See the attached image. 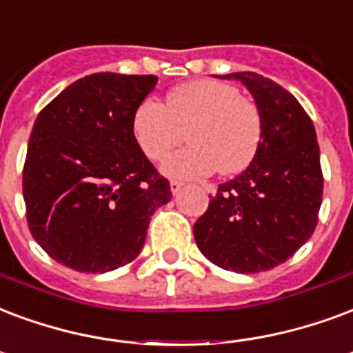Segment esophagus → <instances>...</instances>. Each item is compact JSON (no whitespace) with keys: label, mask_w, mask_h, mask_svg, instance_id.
<instances>
[{"label":"esophagus","mask_w":353,"mask_h":353,"mask_svg":"<svg viewBox=\"0 0 353 353\" xmlns=\"http://www.w3.org/2000/svg\"><path fill=\"white\" fill-rule=\"evenodd\" d=\"M170 190H172V194H174V196H177V194L183 190V183H179V181H172V183H170Z\"/></svg>","instance_id":"1"}]
</instances>
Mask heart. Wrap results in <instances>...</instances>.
Segmentation results:
<instances>
[{
  "instance_id": "heart-1",
  "label": "heart",
  "mask_w": 353,
  "mask_h": 353,
  "mask_svg": "<svg viewBox=\"0 0 353 353\" xmlns=\"http://www.w3.org/2000/svg\"><path fill=\"white\" fill-rule=\"evenodd\" d=\"M187 130L189 148L163 164L172 179H202L219 166L226 176L239 174L262 142V119L254 104L230 83L200 78L172 91L166 106L143 99L132 116L134 140L150 161H163Z\"/></svg>"
}]
</instances>
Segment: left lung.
<instances>
[{
	"label": "left lung",
	"mask_w": 353,
	"mask_h": 353,
	"mask_svg": "<svg viewBox=\"0 0 353 353\" xmlns=\"http://www.w3.org/2000/svg\"><path fill=\"white\" fill-rule=\"evenodd\" d=\"M254 99L262 142L245 172L219 185L194 223L198 249L236 273L268 271L309 241L322 205L323 177L314 125L292 93L256 72H232Z\"/></svg>",
	"instance_id": "1"
}]
</instances>
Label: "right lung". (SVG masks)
Here are the masks:
<instances>
[{"mask_svg": "<svg viewBox=\"0 0 353 353\" xmlns=\"http://www.w3.org/2000/svg\"><path fill=\"white\" fill-rule=\"evenodd\" d=\"M157 80L90 74L35 119L22 176L28 224L44 252L70 270L106 273L132 262L150 216L172 198L132 134L134 110Z\"/></svg>", "mask_w": 353, "mask_h": 353, "instance_id": "add662e5", "label": "right lung"}]
</instances>
